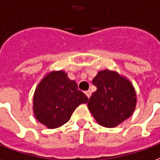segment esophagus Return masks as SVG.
<instances>
[{
	"label": "esophagus",
	"mask_w": 160,
	"mask_h": 160,
	"mask_svg": "<svg viewBox=\"0 0 160 160\" xmlns=\"http://www.w3.org/2000/svg\"><path fill=\"white\" fill-rule=\"evenodd\" d=\"M85 94H86V95H87V97L90 98V96H91V94H92L91 90H87V91L85 92Z\"/></svg>",
	"instance_id": "esophagus-1"
}]
</instances>
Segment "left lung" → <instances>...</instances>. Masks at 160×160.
Masks as SVG:
<instances>
[{
  "label": "left lung",
  "instance_id": "left-lung-1",
  "mask_svg": "<svg viewBox=\"0 0 160 160\" xmlns=\"http://www.w3.org/2000/svg\"><path fill=\"white\" fill-rule=\"evenodd\" d=\"M97 90L92 94L88 107L98 123L113 128L132 115L136 94L131 82L116 72L101 71L93 79Z\"/></svg>",
  "mask_w": 160,
  "mask_h": 160
}]
</instances>
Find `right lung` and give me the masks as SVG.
I'll return each mask as SVG.
<instances>
[{
	"label": "right lung",
	"mask_w": 160,
	"mask_h": 160,
	"mask_svg": "<svg viewBox=\"0 0 160 160\" xmlns=\"http://www.w3.org/2000/svg\"><path fill=\"white\" fill-rule=\"evenodd\" d=\"M88 97L78 88L75 81L63 71L52 72L37 85L33 98L35 117L49 129L65 124L72 112Z\"/></svg>",
	"instance_id": "add662e5"
}]
</instances>
